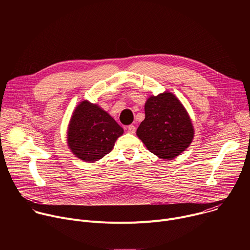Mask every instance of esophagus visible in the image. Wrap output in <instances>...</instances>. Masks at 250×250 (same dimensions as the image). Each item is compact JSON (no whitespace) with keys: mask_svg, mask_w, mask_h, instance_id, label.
<instances>
[{"mask_svg":"<svg viewBox=\"0 0 250 250\" xmlns=\"http://www.w3.org/2000/svg\"><path fill=\"white\" fill-rule=\"evenodd\" d=\"M127 131H128L129 133L133 134V133L135 132V126H134L133 125H128V126H127Z\"/></svg>","mask_w":250,"mask_h":250,"instance_id":"1","label":"esophagus"}]
</instances>
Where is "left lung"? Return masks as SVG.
Wrapping results in <instances>:
<instances>
[{
	"label": "left lung",
	"instance_id": "obj_1",
	"mask_svg": "<svg viewBox=\"0 0 250 250\" xmlns=\"http://www.w3.org/2000/svg\"><path fill=\"white\" fill-rule=\"evenodd\" d=\"M146 119L136 135L161 159L171 160L189 147L194 127L184 105L170 92L151 96L145 104Z\"/></svg>",
	"mask_w": 250,
	"mask_h": 250
}]
</instances>
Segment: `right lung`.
Segmentation results:
<instances>
[{"label": "right lung", "instance_id": "add662e5", "mask_svg": "<svg viewBox=\"0 0 250 250\" xmlns=\"http://www.w3.org/2000/svg\"><path fill=\"white\" fill-rule=\"evenodd\" d=\"M124 128L96 104L82 101L71 117L67 144L76 157L95 162L113 150Z\"/></svg>", "mask_w": 250, "mask_h": 250}]
</instances>
